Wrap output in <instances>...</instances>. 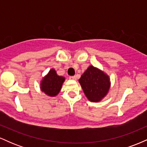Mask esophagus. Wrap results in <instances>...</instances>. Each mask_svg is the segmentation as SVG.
I'll return each instance as SVG.
<instances>
[{
	"label": "esophagus",
	"mask_w": 147,
	"mask_h": 147,
	"mask_svg": "<svg viewBox=\"0 0 147 147\" xmlns=\"http://www.w3.org/2000/svg\"><path fill=\"white\" fill-rule=\"evenodd\" d=\"M69 79H72V80H76V77L75 76H70V77H69Z\"/></svg>",
	"instance_id": "1"
}]
</instances>
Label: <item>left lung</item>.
I'll use <instances>...</instances> for the list:
<instances>
[{"label":"left lung","instance_id":"8db88e82","mask_svg":"<svg viewBox=\"0 0 147 147\" xmlns=\"http://www.w3.org/2000/svg\"><path fill=\"white\" fill-rule=\"evenodd\" d=\"M86 97L92 102L102 101L111 88L109 76L98 68L90 65L79 79Z\"/></svg>","mask_w":147,"mask_h":147}]
</instances>
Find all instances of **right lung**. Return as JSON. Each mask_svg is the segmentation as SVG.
<instances>
[{
    "label": "right lung",
    "instance_id": "obj_1",
    "mask_svg": "<svg viewBox=\"0 0 147 147\" xmlns=\"http://www.w3.org/2000/svg\"><path fill=\"white\" fill-rule=\"evenodd\" d=\"M65 77L57 74L56 70L52 68L40 82V89L49 97H55L59 93Z\"/></svg>",
    "mask_w": 147,
    "mask_h": 147
}]
</instances>
